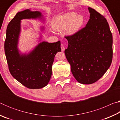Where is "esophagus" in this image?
Listing matches in <instances>:
<instances>
[{
  "mask_svg": "<svg viewBox=\"0 0 120 120\" xmlns=\"http://www.w3.org/2000/svg\"><path fill=\"white\" fill-rule=\"evenodd\" d=\"M61 48L62 51H64L65 49V48H64V44H61Z\"/></svg>",
  "mask_w": 120,
  "mask_h": 120,
  "instance_id": "1",
  "label": "esophagus"
}]
</instances>
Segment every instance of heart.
Masks as SVG:
<instances>
[{
  "label": "heart",
  "instance_id": "obj_1",
  "mask_svg": "<svg viewBox=\"0 0 120 120\" xmlns=\"http://www.w3.org/2000/svg\"><path fill=\"white\" fill-rule=\"evenodd\" d=\"M85 22L84 16L76 12L64 13L56 17L52 22L53 29L56 31H65L68 35H73L80 31Z\"/></svg>",
  "mask_w": 120,
  "mask_h": 120
}]
</instances>
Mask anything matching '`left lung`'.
Here are the masks:
<instances>
[{"label": "left lung", "instance_id": "left-lung-1", "mask_svg": "<svg viewBox=\"0 0 120 120\" xmlns=\"http://www.w3.org/2000/svg\"><path fill=\"white\" fill-rule=\"evenodd\" d=\"M86 26L75 35L65 37L68 46L64 53L77 82L91 84L99 79L111 66L113 38L104 16L88 7Z\"/></svg>", "mask_w": 120, "mask_h": 120}]
</instances>
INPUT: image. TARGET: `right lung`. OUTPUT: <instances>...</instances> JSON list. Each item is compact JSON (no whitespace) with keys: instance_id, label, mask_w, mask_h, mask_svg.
Returning a JSON list of instances; mask_svg holds the SVG:
<instances>
[{"instance_id":"obj_1","label":"right lung","mask_w":120,"mask_h":120,"mask_svg":"<svg viewBox=\"0 0 120 120\" xmlns=\"http://www.w3.org/2000/svg\"><path fill=\"white\" fill-rule=\"evenodd\" d=\"M39 19L45 21L40 11L26 9L16 14L9 22L6 30L5 52L9 70L15 79L30 89H40L46 86L52 75V66L56 53L61 51L60 41L40 42L28 53L19 50V42L22 19ZM41 32L45 30L40 27ZM42 34L38 42L42 39Z\"/></svg>"}]
</instances>
